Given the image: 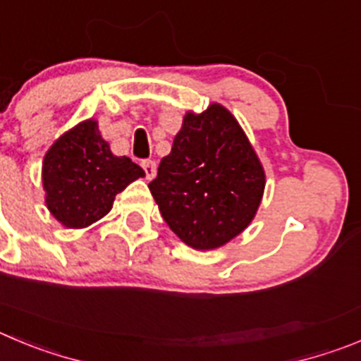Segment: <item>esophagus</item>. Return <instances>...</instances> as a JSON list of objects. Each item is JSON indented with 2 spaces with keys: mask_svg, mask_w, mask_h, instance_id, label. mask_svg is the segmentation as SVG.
Masks as SVG:
<instances>
[{
  "mask_svg": "<svg viewBox=\"0 0 361 361\" xmlns=\"http://www.w3.org/2000/svg\"><path fill=\"white\" fill-rule=\"evenodd\" d=\"M141 166H143L145 173H147V178H154L155 177L157 166H155V163L152 161V159H145V161H141Z\"/></svg>",
  "mask_w": 361,
  "mask_h": 361,
  "instance_id": "1",
  "label": "esophagus"
}]
</instances>
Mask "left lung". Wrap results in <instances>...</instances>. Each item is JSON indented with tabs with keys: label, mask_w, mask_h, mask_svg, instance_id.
<instances>
[{
	"label": "left lung",
	"mask_w": 361,
	"mask_h": 361,
	"mask_svg": "<svg viewBox=\"0 0 361 361\" xmlns=\"http://www.w3.org/2000/svg\"><path fill=\"white\" fill-rule=\"evenodd\" d=\"M148 188L170 229L186 245L211 250L254 220L264 170L236 118L211 104L200 114L186 112Z\"/></svg>",
	"instance_id": "left-lung-1"
}]
</instances>
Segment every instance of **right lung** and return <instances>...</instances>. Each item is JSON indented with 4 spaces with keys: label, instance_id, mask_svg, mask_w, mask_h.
I'll use <instances>...</instances> for the list:
<instances>
[{
    "label": "right lung",
    "instance_id": "right-lung-1",
    "mask_svg": "<svg viewBox=\"0 0 361 361\" xmlns=\"http://www.w3.org/2000/svg\"><path fill=\"white\" fill-rule=\"evenodd\" d=\"M140 177H145L143 168L112 154L97 120L64 132L42 161L46 206L69 229H84L104 218L116 195Z\"/></svg>",
    "mask_w": 361,
    "mask_h": 361
}]
</instances>
